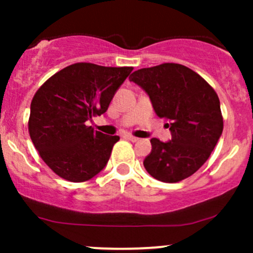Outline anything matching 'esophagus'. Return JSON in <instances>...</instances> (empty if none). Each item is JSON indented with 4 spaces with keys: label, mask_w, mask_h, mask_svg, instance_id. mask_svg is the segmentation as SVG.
I'll list each match as a JSON object with an SVG mask.
<instances>
[{
    "label": "esophagus",
    "mask_w": 253,
    "mask_h": 253,
    "mask_svg": "<svg viewBox=\"0 0 253 253\" xmlns=\"http://www.w3.org/2000/svg\"><path fill=\"white\" fill-rule=\"evenodd\" d=\"M125 138L129 140H131V142H138V140H139V138L134 137V135H131V134H125Z\"/></svg>",
    "instance_id": "1"
}]
</instances>
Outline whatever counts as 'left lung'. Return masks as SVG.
Returning a JSON list of instances; mask_svg holds the SVG:
<instances>
[{
    "label": "left lung",
    "mask_w": 253,
    "mask_h": 253,
    "mask_svg": "<svg viewBox=\"0 0 253 253\" xmlns=\"http://www.w3.org/2000/svg\"><path fill=\"white\" fill-rule=\"evenodd\" d=\"M130 81L148 93L153 109L166 119L172 139L152 138L143 165L152 177L178 182L207 162L223 131L220 102L214 88L193 69L162 63L131 73Z\"/></svg>",
    "instance_id": "1"
}]
</instances>
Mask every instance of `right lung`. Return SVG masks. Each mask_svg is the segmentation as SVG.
<instances>
[{"label":"right lung","instance_id":"right-lung-1","mask_svg":"<svg viewBox=\"0 0 253 253\" xmlns=\"http://www.w3.org/2000/svg\"><path fill=\"white\" fill-rule=\"evenodd\" d=\"M133 67L75 63L48 78L30 106L29 134L55 175L84 182L106 166L118 135L93 130L87 122L107 110Z\"/></svg>","mask_w":253,"mask_h":253}]
</instances>
